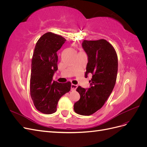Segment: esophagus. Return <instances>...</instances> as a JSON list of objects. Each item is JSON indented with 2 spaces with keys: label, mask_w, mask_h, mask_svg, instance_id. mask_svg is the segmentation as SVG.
<instances>
[{
  "label": "esophagus",
  "mask_w": 147,
  "mask_h": 147,
  "mask_svg": "<svg viewBox=\"0 0 147 147\" xmlns=\"http://www.w3.org/2000/svg\"><path fill=\"white\" fill-rule=\"evenodd\" d=\"M77 88V85H76V84H71V90L72 91L75 90Z\"/></svg>",
  "instance_id": "obj_1"
}]
</instances>
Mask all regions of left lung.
<instances>
[{
  "mask_svg": "<svg viewBox=\"0 0 147 147\" xmlns=\"http://www.w3.org/2000/svg\"><path fill=\"white\" fill-rule=\"evenodd\" d=\"M82 47L88 56L85 77L92 74L90 88L78 86L80 95L74 111L81 115H91L102 108L112 93L117 80L118 57L114 48L104 39L84 40Z\"/></svg>",
  "mask_w": 147,
  "mask_h": 147,
  "instance_id": "8db88e82",
  "label": "left lung"
}]
</instances>
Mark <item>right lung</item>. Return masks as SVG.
<instances>
[{"mask_svg":"<svg viewBox=\"0 0 147 147\" xmlns=\"http://www.w3.org/2000/svg\"><path fill=\"white\" fill-rule=\"evenodd\" d=\"M66 40L61 35L47 32L38 39L31 64L30 92L37 110L45 114L56 112L59 99L69 92L71 83L53 81L57 70V51Z\"/></svg>","mask_w":147,"mask_h":147,"instance_id":"right-lung-1","label":"right lung"}]
</instances>
